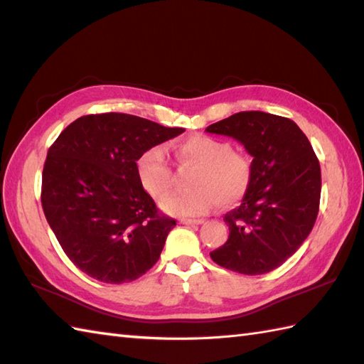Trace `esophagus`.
<instances>
[{
  "label": "esophagus",
  "instance_id": "1",
  "mask_svg": "<svg viewBox=\"0 0 364 364\" xmlns=\"http://www.w3.org/2000/svg\"><path fill=\"white\" fill-rule=\"evenodd\" d=\"M181 223L182 225H187V226H199V225H203L204 223V220H191V218H183V220H181Z\"/></svg>",
  "mask_w": 364,
  "mask_h": 364
}]
</instances>
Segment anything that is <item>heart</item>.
I'll list each match as a JSON object with an SVG mask.
<instances>
[{
  "label": "heart",
  "instance_id": "1",
  "mask_svg": "<svg viewBox=\"0 0 364 364\" xmlns=\"http://www.w3.org/2000/svg\"><path fill=\"white\" fill-rule=\"evenodd\" d=\"M179 171H190L183 193L161 199L160 207L174 217H198L215 204L231 207L247 193L251 182V163L234 152L228 141L195 135L173 146ZM138 182L147 195L161 198L174 183L173 169L161 147H151L136 160Z\"/></svg>",
  "mask_w": 364,
  "mask_h": 364
}]
</instances>
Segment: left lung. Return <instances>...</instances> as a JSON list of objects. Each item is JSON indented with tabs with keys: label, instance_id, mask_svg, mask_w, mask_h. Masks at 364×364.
<instances>
[{
	"label": "left lung",
	"instance_id": "8db88e82",
	"mask_svg": "<svg viewBox=\"0 0 364 364\" xmlns=\"http://www.w3.org/2000/svg\"><path fill=\"white\" fill-rule=\"evenodd\" d=\"M243 144L251 182L242 203L225 215L229 237L213 262L243 275H264L286 262L313 229L321 203V165L294 121L240 111L205 129Z\"/></svg>",
	"mask_w": 364,
	"mask_h": 364
}]
</instances>
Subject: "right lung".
Here are the masks:
<instances>
[{
    "instance_id": "obj_1",
    "label": "right lung",
    "mask_w": 364,
    "mask_h": 364,
    "mask_svg": "<svg viewBox=\"0 0 364 364\" xmlns=\"http://www.w3.org/2000/svg\"><path fill=\"white\" fill-rule=\"evenodd\" d=\"M124 113L81 116L47 154L42 209L64 253L94 279L121 284L159 261L176 220L141 187L136 160L183 133Z\"/></svg>"
}]
</instances>
